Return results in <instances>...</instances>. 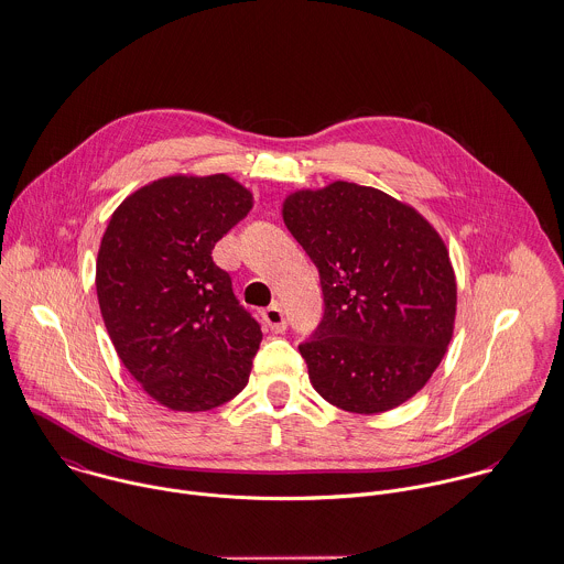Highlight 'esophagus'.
I'll return each instance as SVG.
<instances>
[{
    "instance_id": "obj_1",
    "label": "esophagus",
    "mask_w": 564,
    "mask_h": 564,
    "mask_svg": "<svg viewBox=\"0 0 564 564\" xmlns=\"http://www.w3.org/2000/svg\"><path fill=\"white\" fill-rule=\"evenodd\" d=\"M262 317H264V324H267L273 333H284V330H286V317H284L282 306H280L278 302H273V304L262 313Z\"/></svg>"
}]
</instances>
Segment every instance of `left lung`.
Segmentation results:
<instances>
[{"label": "left lung", "instance_id": "obj_1", "mask_svg": "<svg viewBox=\"0 0 564 564\" xmlns=\"http://www.w3.org/2000/svg\"><path fill=\"white\" fill-rule=\"evenodd\" d=\"M282 216L324 293V319L300 344L313 387L352 413L402 404L453 337L457 284L444 240L406 203L348 182L293 192Z\"/></svg>", "mask_w": 564, "mask_h": 564}]
</instances>
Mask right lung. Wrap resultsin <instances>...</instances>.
Listing matches in <instances>:
<instances>
[{"instance_id": "right-lung-1", "label": "right lung", "mask_w": 564, "mask_h": 564, "mask_svg": "<svg viewBox=\"0 0 564 564\" xmlns=\"http://www.w3.org/2000/svg\"><path fill=\"white\" fill-rule=\"evenodd\" d=\"M251 205L227 175H175L127 196L102 236L107 333L124 368L173 411L214 409L247 384L262 330L212 249Z\"/></svg>"}]
</instances>
